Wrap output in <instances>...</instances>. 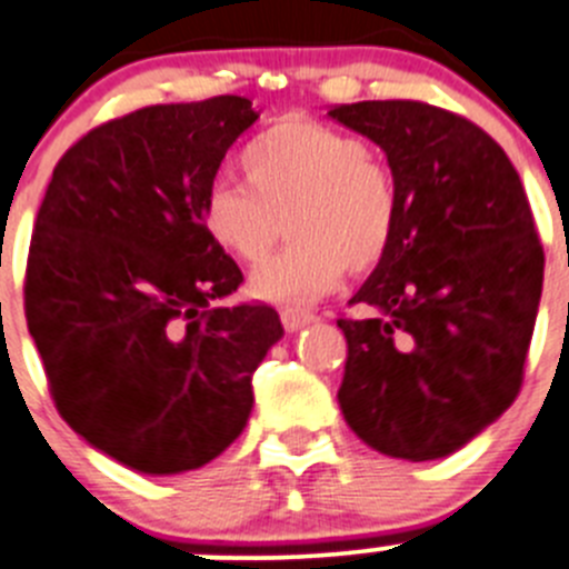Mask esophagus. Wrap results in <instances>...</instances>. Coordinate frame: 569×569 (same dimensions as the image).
<instances>
[{
    "mask_svg": "<svg viewBox=\"0 0 569 569\" xmlns=\"http://www.w3.org/2000/svg\"><path fill=\"white\" fill-rule=\"evenodd\" d=\"M279 316H281V323H284V329H288V332H296V329H301V327H307V323L316 321V316H312V312H305V310H281Z\"/></svg>",
    "mask_w": 569,
    "mask_h": 569,
    "instance_id": "34e87169",
    "label": "esophagus"
}]
</instances>
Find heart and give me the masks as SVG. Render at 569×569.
<instances>
[{"instance_id":"heart-1","label":"heart","mask_w":569,"mask_h":569,"mask_svg":"<svg viewBox=\"0 0 569 569\" xmlns=\"http://www.w3.org/2000/svg\"><path fill=\"white\" fill-rule=\"evenodd\" d=\"M248 183L214 181L200 220L209 240L242 264H259L284 220L290 242L251 276V293L276 305H310L340 284L346 270L369 273L397 237L393 176L355 133L318 119L284 117L242 148Z\"/></svg>"}]
</instances>
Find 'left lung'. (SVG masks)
<instances>
[{"mask_svg": "<svg viewBox=\"0 0 569 569\" xmlns=\"http://www.w3.org/2000/svg\"><path fill=\"white\" fill-rule=\"evenodd\" d=\"M388 156L399 223L340 318L343 419L377 452L432 461L511 408L542 299L545 251L500 144L419 100L335 106Z\"/></svg>", "mask_w": 569, "mask_h": 569, "instance_id": "obj_1", "label": "left lung"}]
</instances>
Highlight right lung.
I'll use <instances>...</instances> for the list:
<instances>
[{
	"instance_id": "obj_1",
	"label": "right lung",
	"mask_w": 569,
	"mask_h": 569,
	"mask_svg": "<svg viewBox=\"0 0 569 569\" xmlns=\"http://www.w3.org/2000/svg\"><path fill=\"white\" fill-rule=\"evenodd\" d=\"M237 94L102 122L52 170L24 276V316L58 413L144 475L214 461L246 427L251 377L284 335L240 288L200 207L226 150L257 122Z\"/></svg>"
}]
</instances>
